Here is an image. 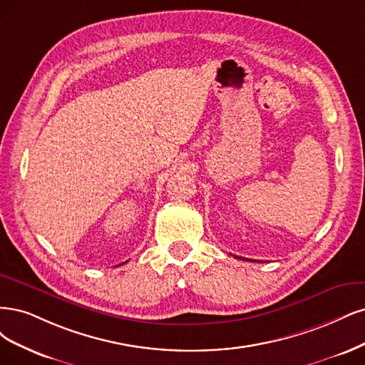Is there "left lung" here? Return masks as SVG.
I'll use <instances>...</instances> for the list:
<instances>
[{
  "mask_svg": "<svg viewBox=\"0 0 365 365\" xmlns=\"http://www.w3.org/2000/svg\"><path fill=\"white\" fill-rule=\"evenodd\" d=\"M240 259H241V257H240Z\"/></svg>",
  "mask_w": 365,
  "mask_h": 365,
  "instance_id": "8db88e82",
  "label": "left lung"
}]
</instances>
